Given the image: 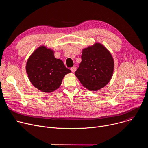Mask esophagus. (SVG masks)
I'll use <instances>...</instances> for the list:
<instances>
[{"instance_id":"34e87169","label":"esophagus","mask_w":148,"mask_h":148,"mask_svg":"<svg viewBox=\"0 0 148 148\" xmlns=\"http://www.w3.org/2000/svg\"><path fill=\"white\" fill-rule=\"evenodd\" d=\"M76 70H77V68L75 67H73L71 69V70L72 73H74L76 71Z\"/></svg>"}]
</instances>
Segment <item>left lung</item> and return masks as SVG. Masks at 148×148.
I'll return each mask as SVG.
<instances>
[{"label": "left lung", "mask_w": 148, "mask_h": 148, "mask_svg": "<svg viewBox=\"0 0 148 148\" xmlns=\"http://www.w3.org/2000/svg\"><path fill=\"white\" fill-rule=\"evenodd\" d=\"M82 61L75 75L82 86L95 91L106 86L114 70V60L110 51L100 43L82 50Z\"/></svg>", "instance_id": "8db88e82"}]
</instances>
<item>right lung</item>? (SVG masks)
<instances>
[{"label":"right lung","mask_w":148,"mask_h":148,"mask_svg":"<svg viewBox=\"0 0 148 148\" xmlns=\"http://www.w3.org/2000/svg\"><path fill=\"white\" fill-rule=\"evenodd\" d=\"M26 70L32 85L40 91L50 93L61 86L62 79L71 70L62 61L54 57V51L42 45L29 57Z\"/></svg>","instance_id":"obj_1"}]
</instances>
